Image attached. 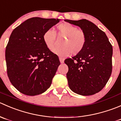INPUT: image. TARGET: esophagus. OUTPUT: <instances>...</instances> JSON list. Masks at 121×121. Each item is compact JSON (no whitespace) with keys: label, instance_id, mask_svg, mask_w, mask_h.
<instances>
[{"label":"esophagus","instance_id":"34e87169","mask_svg":"<svg viewBox=\"0 0 121 121\" xmlns=\"http://www.w3.org/2000/svg\"><path fill=\"white\" fill-rule=\"evenodd\" d=\"M59 60H60V62L61 63H63L64 62V59L62 58H59Z\"/></svg>","mask_w":121,"mask_h":121}]
</instances>
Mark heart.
<instances>
[{
	"mask_svg": "<svg viewBox=\"0 0 121 121\" xmlns=\"http://www.w3.org/2000/svg\"><path fill=\"white\" fill-rule=\"evenodd\" d=\"M58 32L59 36L65 39L62 42V46H57L52 50V52L60 57H66L78 54L83 50L86 40L85 32L78 29L76 26L64 23L58 25ZM56 39V33L52 29L46 30L43 35V40L46 47L51 50L54 46Z\"/></svg>",
	"mask_w": 121,
	"mask_h": 121,
	"instance_id": "1",
	"label": "heart"
}]
</instances>
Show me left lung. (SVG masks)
Masks as SVG:
<instances>
[{"label":"left lung","mask_w":121,"mask_h":121,"mask_svg":"<svg viewBox=\"0 0 121 121\" xmlns=\"http://www.w3.org/2000/svg\"><path fill=\"white\" fill-rule=\"evenodd\" d=\"M65 21L79 26L86 37L83 50L72 58L65 59L69 87L83 96L101 91L112 73V46L105 33L86 19Z\"/></svg>","instance_id":"left-lung-1"}]
</instances>
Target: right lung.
<instances>
[{"label":"right lung","mask_w":121,"mask_h":121,"mask_svg":"<svg viewBox=\"0 0 121 121\" xmlns=\"http://www.w3.org/2000/svg\"><path fill=\"white\" fill-rule=\"evenodd\" d=\"M60 20L32 17L12 32L5 51L7 73L20 92L35 96L51 86L60 62L44 43L43 35Z\"/></svg>","instance_id":"obj_1"}]
</instances>
